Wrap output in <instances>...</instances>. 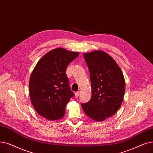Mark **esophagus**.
Segmentation results:
<instances>
[{
	"instance_id": "1",
	"label": "esophagus",
	"mask_w": 153,
	"mask_h": 153,
	"mask_svg": "<svg viewBox=\"0 0 153 153\" xmlns=\"http://www.w3.org/2000/svg\"><path fill=\"white\" fill-rule=\"evenodd\" d=\"M79 96V91H77L75 93V96H76V97H78Z\"/></svg>"
}]
</instances>
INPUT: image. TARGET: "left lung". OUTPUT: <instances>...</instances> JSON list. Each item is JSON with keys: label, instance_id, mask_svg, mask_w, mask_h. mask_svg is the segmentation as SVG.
<instances>
[{"label": "left lung", "instance_id": "left-lung-1", "mask_svg": "<svg viewBox=\"0 0 153 153\" xmlns=\"http://www.w3.org/2000/svg\"><path fill=\"white\" fill-rule=\"evenodd\" d=\"M90 73L91 100L81 104L85 113L96 121H104L120 108L125 92L123 72L113 58L102 51L84 54Z\"/></svg>", "mask_w": 153, "mask_h": 153}]
</instances>
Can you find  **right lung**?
I'll return each instance as SVG.
<instances>
[{
    "label": "right lung",
    "mask_w": 153,
    "mask_h": 153,
    "mask_svg": "<svg viewBox=\"0 0 153 153\" xmlns=\"http://www.w3.org/2000/svg\"><path fill=\"white\" fill-rule=\"evenodd\" d=\"M79 53L56 48L37 62L29 80V95L37 113L51 121L61 119L65 105L74 96L66 76V68Z\"/></svg>",
    "instance_id": "1"
}]
</instances>
